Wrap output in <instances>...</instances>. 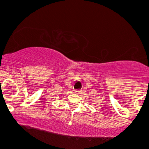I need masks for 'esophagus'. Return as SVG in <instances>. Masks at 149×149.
<instances>
[{
  "label": "esophagus",
  "mask_w": 149,
  "mask_h": 149,
  "mask_svg": "<svg viewBox=\"0 0 149 149\" xmlns=\"http://www.w3.org/2000/svg\"><path fill=\"white\" fill-rule=\"evenodd\" d=\"M80 92V91H79V90H75V93H76V94H79Z\"/></svg>",
  "instance_id": "obj_1"
}]
</instances>
